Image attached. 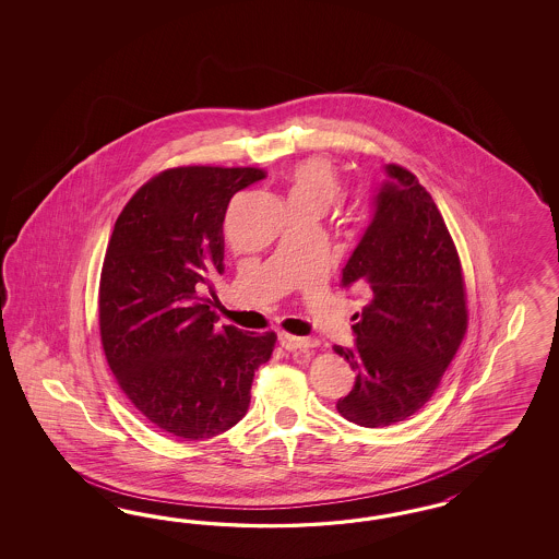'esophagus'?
Segmentation results:
<instances>
[{"label":"esophagus","mask_w":559,"mask_h":559,"mask_svg":"<svg viewBox=\"0 0 559 559\" xmlns=\"http://www.w3.org/2000/svg\"><path fill=\"white\" fill-rule=\"evenodd\" d=\"M278 342H281V346L287 348V350H307V348L318 346V340L299 338V336H293V334H287V332H281V334H278Z\"/></svg>","instance_id":"obj_1"}]
</instances>
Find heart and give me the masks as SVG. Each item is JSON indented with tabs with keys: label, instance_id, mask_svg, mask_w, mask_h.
<instances>
[{
	"label": "heart",
	"instance_id": "heart-1",
	"mask_svg": "<svg viewBox=\"0 0 559 559\" xmlns=\"http://www.w3.org/2000/svg\"><path fill=\"white\" fill-rule=\"evenodd\" d=\"M338 174L322 157H309L290 169L288 203L318 204L325 211L338 201Z\"/></svg>",
	"mask_w": 559,
	"mask_h": 559
}]
</instances>
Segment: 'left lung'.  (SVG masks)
<instances>
[{"instance_id": "obj_1", "label": "left lung", "mask_w": 559, "mask_h": 559, "mask_svg": "<svg viewBox=\"0 0 559 559\" xmlns=\"http://www.w3.org/2000/svg\"><path fill=\"white\" fill-rule=\"evenodd\" d=\"M372 215L342 269V287L369 293L355 344L334 346L356 372L340 414L367 428L402 423L439 388L467 330L465 285L442 215L416 180L385 164Z\"/></svg>"}]
</instances>
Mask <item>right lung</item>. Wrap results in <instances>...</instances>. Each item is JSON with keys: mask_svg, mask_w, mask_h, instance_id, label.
I'll return each instance as SVG.
<instances>
[{"mask_svg": "<svg viewBox=\"0 0 559 559\" xmlns=\"http://www.w3.org/2000/svg\"><path fill=\"white\" fill-rule=\"evenodd\" d=\"M264 169L188 166L139 188L115 223L100 276V338L120 390L157 428L211 439L250 406L276 336L217 325L223 219Z\"/></svg>", "mask_w": 559, "mask_h": 559, "instance_id": "1", "label": "right lung"}]
</instances>
